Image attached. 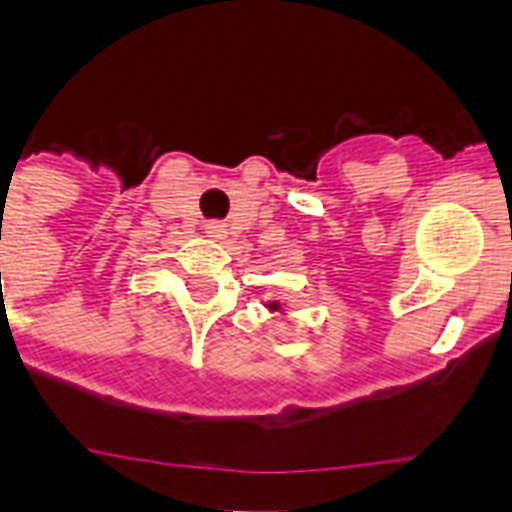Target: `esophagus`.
Returning <instances> with one entry per match:
<instances>
[{
	"mask_svg": "<svg viewBox=\"0 0 512 512\" xmlns=\"http://www.w3.org/2000/svg\"><path fill=\"white\" fill-rule=\"evenodd\" d=\"M204 231H207V236H212V239H223L225 233H228V225L220 223V220H209V223L204 225Z\"/></svg>",
	"mask_w": 512,
	"mask_h": 512,
	"instance_id": "obj_1",
	"label": "esophagus"
}]
</instances>
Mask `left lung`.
I'll return each instance as SVG.
<instances>
[{
  "instance_id": "1",
  "label": "left lung",
  "mask_w": 512,
  "mask_h": 512,
  "mask_svg": "<svg viewBox=\"0 0 512 512\" xmlns=\"http://www.w3.org/2000/svg\"><path fill=\"white\" fill-rule=\"evenodd\" d=\"M268 308H271V311H279V303H271Z\"/></svg>"
}]
</instances>
